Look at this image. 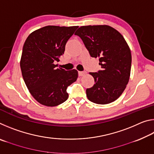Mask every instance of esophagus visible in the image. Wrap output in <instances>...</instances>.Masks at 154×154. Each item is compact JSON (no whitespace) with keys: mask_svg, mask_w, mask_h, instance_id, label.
Masks as SVG:
<instances>
[{"mask_svg":"<svg viewBox=\"0 0 154 154\" xmlns=\"http://www.w3.org/2000/svg\"><path fill=\"white\" fill-rule=\"evenodd\" d=\"M86 74V72L85 71H79L78 72V75H79V76H83V75H85Z\"/></svg>","mask_w":154,"mask_h":154,"instance_id":"1","label":"esophagus"}]
</instances>
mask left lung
Segmentation results:
<instances>
[{
  "label": "left lung",
  "instance_id": "left-lung-1",
  "mask_svg": "<svg viewBox=\"0 0 154 154\" xmlns=\"http://www.w3.org/2000/svg\"><path fill=\"white\" fill-rule=\"evenodd\" d=\"M75 35L82 38L92 58L99 57L101 69L90 72L95 84L86 90L91 102L106 105L117 100L130 78L132 56L128 45L120 33L107 25L84 26Z\"/></svg>",
  "mask_w": 154,
  "mask_h": 154
}]
</instances>
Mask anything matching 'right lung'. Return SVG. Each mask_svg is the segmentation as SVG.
<instances>
[{"label":"right lung","instance_id":"right-lung-1","mask_svg":"<svg viewBox=\"0 0 154 154\" xmlns=\"http://www.w3.org/2000/svg\"><path fill=\"white\" fill-rule=\"evenodd\" d=\"M78 26H47L34 31L23 47L20 68L28 90L41 105L54 106L67 100V88L78 72L57 68L66 43Z\"/></svg>","mask_w":154,"mask_h":154}]
</instances>
